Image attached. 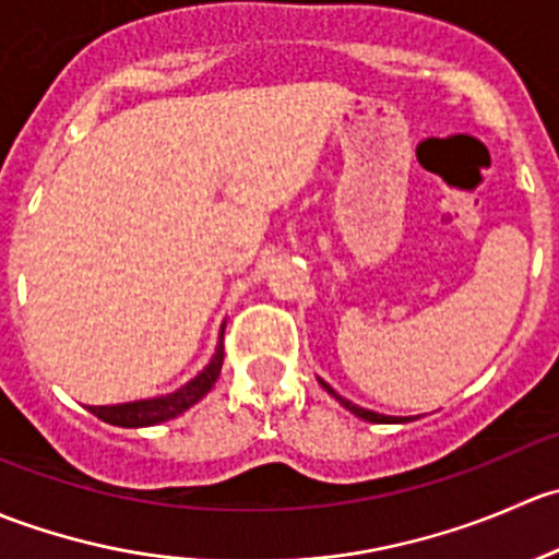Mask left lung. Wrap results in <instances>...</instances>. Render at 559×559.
<instances>
[{
    "mask_svg": "<svg viewBox=\"0 0 559 559\" xmlns=\"http://www.w3.org/2000/svg\"><path fill=\"white\" fill-rule=\"evenodd\" d=\"M319 384L324 386V389H326V394H332V397H335L337 403L343 405V408L352 411L354 416H359V419L373 421V425H405V421H411V416H386V414H376V411H368V408H359V405H354L352 400L341 397V394H337L335 389H332L330 384H326V381H321V379H319Z\"/></svg>",
    "mask_w": 559,
    "mask_h": 559,
    "instance_id": "1",
    "label": "left lung"
}]
</instances>
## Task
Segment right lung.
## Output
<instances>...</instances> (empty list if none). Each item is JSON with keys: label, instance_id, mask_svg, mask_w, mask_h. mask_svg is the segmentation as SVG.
Listing matches in <instances>:
<instances>
[{"label": "right lung", "instance_id": "add662e5", "mask_svg": "<svg viewBox=\"0 0 559 559\" xmlns=\"http://www.w3.org/2000/svg\"><path fill=\"white\" fill-rule=\"evenodd\" d=\"M224 326H227V321L222 324V335H218V346L216 352H213L211 362H207L194 379L186 381L180 389H175L170 394H159V397L132 400V403L88 405V411H92L97 419H103L107 425H116V427H151V425H162V421H170L175 416H180L183 411H189L191 405H197L207 392H211L213 384H216L218 373H222Z\"/></svg>", "mask_w": 559, "mask_h": 559}]
</instances>
